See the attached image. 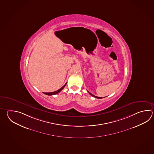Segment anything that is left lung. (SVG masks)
Wrapping results in <instances>:
<instances>
[{"label": "left lung", "instance_id": "1", "mask_svg": "<svg viewBox=\"0 0 154 154\" xmlns=\"http://www.w3.org/2000/svg\"><path fill=\"white\" fill-rule=\"evenodd\" d=\"M88 93H89V94H91V96H92V97H96V98H97V99H102V98H103L102 97H97V96H95V95H94L93 94H92L89 91H88Z\"/></svg>", "mask_w": 154, "mask_h": 154}]
</instances>
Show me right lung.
<instances>
[{"label":"right lung","mask_w":154,"mask_h":154,"mask_svg":"<svg viewBox=\"0 0 154 154\" xmlns=\"http://www.w3.org/2000/svg\"><path fill=\"white\" fill-rule=\"evenodd\" d=\"M66 84H67V83H66L65 85H64L63 87H62L61 88L59 89V90L57 91H54V92H50V93H44V92H43V93L46 94V95H55V94H57V93H60V91L63 90V89L64 88V87L66 86Z\"/></svg>","instance_id":"obj_1"}]
</instances>
